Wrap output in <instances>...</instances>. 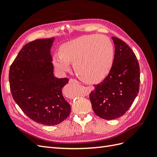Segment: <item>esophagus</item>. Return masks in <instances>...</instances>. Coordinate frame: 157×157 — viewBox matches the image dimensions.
I'll return each mask as SVG.
<instances>
[{
  "label": "esophagus",
  "mask_w": 157,
  "mask_h": 157,
  "mask_svg": "<svg viewBox=\"0 0 157 157\" xmlns=\"http://www.w3.org/2000/svg\"><path fill=\"white\" fill-rule=\"evenodd\" d=\"M69 82L70 83H78L77 80L73 79V78H70L69 79Z\"/></svg>",
  "instance_id": "esophagus-1"
}]
</instances>
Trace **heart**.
<instances>
[{
  "instance_id": "heart-1",
  "label": "heart",
  "mask_w": 157,
  "mask_h": 157,
  "mask_svg": "<svg viewBox=\"0 0 157 157\" xmlns=\"http://www.w3.org/2000/svg\"><path fill=\"white\" fill-rule=\"evenodd\" d=\"M114 46L104 35H89L77 38L61 46L59 54L53 56L56 69L60 73L73 63L76 74L82 81L101 82L110 73L114 61Z\"/></svg>"
}]
</instances>
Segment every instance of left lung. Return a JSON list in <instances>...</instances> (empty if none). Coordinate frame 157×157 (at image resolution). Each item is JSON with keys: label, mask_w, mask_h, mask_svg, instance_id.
I'll return each instance as SVG.
<instances>
[{"label": "left lung", "mask_w": 157, "mask_h": 157, "mask_svg": "<svg viewBox=\"0 0 157 157\" xmlns=\"http://www.w3.org/2000/svg\"><path fill=\"white\" fill-rule=\"evenodd\" d=\"M115 56L110 73L103 81L94 85L90 94L92 109L105 120L115 119L124 115L139 92L140 72L134 52L124 41L112 37Z\"/></svg>", "instance_id": "1"}]
</instances>
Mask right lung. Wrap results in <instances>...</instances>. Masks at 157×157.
I'll return each mask as SVG.
<instances>
[{"label": "right lung", "mask_w": 157, "mask_h": 157, "mask_svg": "<svg viewBox=\"0 0 157 157\" xmlns=\"http://www.w3.org/2000/svg\"><path fill=\"white\" fill-rule=\"evenodd\" d=\"M54 40L52 37L26 44L9 71L14 101L31 119L48 126L59 124L71 112L62 94L69 79L54 75L50 49Z\"/></svg>", "instance_id": "1"}]
</instances>
